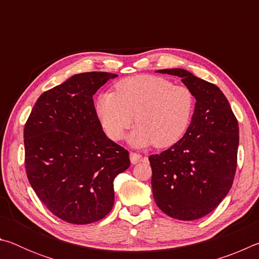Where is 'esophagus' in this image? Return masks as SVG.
Wrapping results in <instances>:
<instances>
[{
	"instance_id": "1",
	"label": "esophagus",
	"mask_w": 259,
	"mask_h": 259,
	"mask_svg": "<svg viewBox=\"0 0 259 259\" xmlns=\"http://www.w3.org/2000/svg\"><path fill=\"white\" fill-rule=\"evenodd\" d=\"M130 161L133 164H137V163H139V162L145 161V157H143L140 154H137V153L131 152L130 153Z\"/></svg>"
}]
</instances>
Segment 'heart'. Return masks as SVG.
Segmentation results:
<instances>
[{
  "instance_id": "heart-1",
  "label": "heart",
  "mask_w": 259,
  "mask_h": 259,
  "mask_svg": "<svg viewBox=\"0 0 259 259\" xmlns=\"http://www.w3.org/2000/svg\"><path fill=\"white\" fill-rule=\"evenodd\" d=\"M195 98L186 85H175L168 78L138 75L121 80L113 93L96 99V114L104 133L120 140L134 120L137 125L128 142L134 147H171L190 128Z\"/></svg>"
}]
</instances>
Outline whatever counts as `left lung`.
Listing matches in <instances>:
<instances>
[{
  "mask_svg": "<svg viewBox=\"0 0 259 259\" xmlns=\"http://www.w3.org/2000/svg\"><path fill=\"white\" fill-rule=\"evenodd\" d=\"M156 72L181 77L196 103L185 136L148 157L153 198L168 216L194 221L211 212L231 190L238 160V120L217 85L182 68Z\"/></svg>",
  "mask_w": 259,
  "mask_h": 259,
  "instance_id": "1",
  "label": "left lung"
}]
</instances>
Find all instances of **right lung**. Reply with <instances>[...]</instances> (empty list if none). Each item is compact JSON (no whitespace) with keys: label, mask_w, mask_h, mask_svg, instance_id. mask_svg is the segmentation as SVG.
<instances>
[{"label":"right lung","mask_w":259,"mask_h":259,"mask_svg":"<svg viewBox=\"0 0 259 259\" xmlns=\"http://www.w3.org/2000/svg\"><path fill=\"white\" fill-rule=\"evenodd\" d=\"M116 74H75L43 93L24 129L25 168L42 203L71 224L103 219L114 204L113 182L129 152L106 137L93 96Z\"/></svg>","instance_id":"obj_1"}]
</instances>
